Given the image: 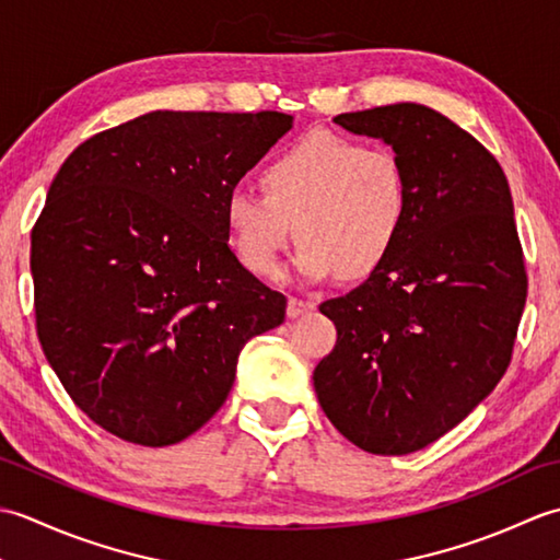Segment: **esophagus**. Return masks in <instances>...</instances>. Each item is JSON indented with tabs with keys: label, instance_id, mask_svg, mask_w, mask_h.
<instances>
[{
	"label": "esophagus",
	"instance_id": "obj_1",
	"mask_svg": "<svg viewBox=\"0 0 560 560\" xmlns=\"http://www.w3.org/2000/svg\"><path fill=\"white\" fill-rule=\"evenodd\" d=\"M313 307H315L313 301H303V299H295V295H291L287 313H289V317H301V315H305V313H311Z\"/></svg>",
	"mask_w": 560,
	"mask_h": 560
}]
</instances>
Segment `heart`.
I'll use <instances>...</instances> for the list:
<instances>
[{
    "instance_id": "heart-1",
    "label": "heart",
    "mask_w": 560,
    "mask_h": 560,
    "mask_svg": "<svg viewBox=\"0 0 560 560\" xmlns=\"http://www.w3.org/2000/svg\"><path fill=\"white\" fill-rule=\"evenodd\" d=\"M261 187H233L223 207L235 257L257 277H277L295 225V265L307 279L337 271L347 281L371 279L411 219V187L397 153L325 129L271 156Z\"/></svg>"
}]
</instances>
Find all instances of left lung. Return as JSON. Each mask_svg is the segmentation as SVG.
<instances>
[{"label":"left lung","instance_id":"left-lung-1","mask_svg":"<svg viewBox=\"0 0 560 560\" xmlns=\"http://www.w3.org/2000/svg\"><path fill=\"white\" fill-rule=\"evenodd\" d=\"M404 163L411 219L363 287L319 305L337 343L315 368L319 407L373 455H409L501 383L527 301L505 173L481 141L425 105L337 115Z\"/></svg>","mask_w":560,"mask_h":560}]
</instances>
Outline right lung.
I'll use <instances>...</instances> for the list:
<instances>
[{
	"label": "right lung",
	"mask_w": 560,
	"mask_h": 560,
	"mask_svg": "<svg viewBox=\"0 0 560 560\" xmlns=\"http://www.w3.org/2000/svg\"><path fill=\"white\" fill-rule=\"evenodd\" d=\"M293 117L156 110L71 151L31 233L35 329L103 431L165 447L199 431L287 295L229 247L223 207Z\"/></svg>",
	"instance_id": "right-lung-1"
}]
</instances>
